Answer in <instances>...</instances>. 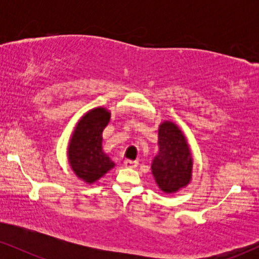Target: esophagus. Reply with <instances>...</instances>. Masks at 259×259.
Instances as JSON below:
<instances>
[{"label": "esophagus", "mask_w": 259, "mask_h": 259, "mask_svg": "<svg viewBox=\"0 0 259 259\" xmlns=\"http://www.w3.org/2000/svg\"><path fill=\"white\" fill-rule=\"evenodd\" d=\"M124 167L125 168H136L138 167V162L132 159H125L124 160Z\"/></svg>", "instance_id": "1"}]
</instances>
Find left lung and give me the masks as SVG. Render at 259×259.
<instances>
[{
    "label": "left lung",
    "mask_w": 259,
    "mask_h": 259,
    "mask_svg": "<svg viewBox=\"0 0 259 259\" xmlns=\"http://www.w3.org/2000/svg\"><path fill=\"white\" fill-rule=\"evenodd\" d=\"M158 145L159 153L151 167L152 174L159 189L171 194L186 186L191 179V153L183 133L170 121L160 124Z\"/></svg>",
    "instance_id": "obj_1"
}]
</instances>
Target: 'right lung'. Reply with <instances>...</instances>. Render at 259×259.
Instances as JSON below:
<instances>
[{
  "instance_id": "add662e5",
  "label": "right lung",
  "mask_w": 259,
  "mask_h": 259,
  "mask_svg": "<svg viewBox=\"0 0 259 259\" xmlns=\"http://www.w3.org/2000/svg\"><path fill=\"white\" fill-rule=\"evenodd\" d=\"M111 114L105 108H95L80 119L70 140L68 156L70 167L80 179L94 183L103 177L114 163L102 151V132Z\"/></svg>"
}]
</instances>
